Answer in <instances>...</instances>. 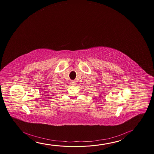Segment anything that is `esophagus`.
<instances>
[{"instance_id": "obj_1", "label": "esophagus", "mask_w": 154, "mask_h": 154, "mask_svg": "<svg viewBox=\"0 0 154 154\" xmlns=\"http://www.w3.org/2000/svg\"><path fill=\"white\" fill-rule=\"evenodd\" d=\"M72 85L73 86H74V85H76V82L75 81H71V82H70Z\"/></svg>"}]
</instances>
